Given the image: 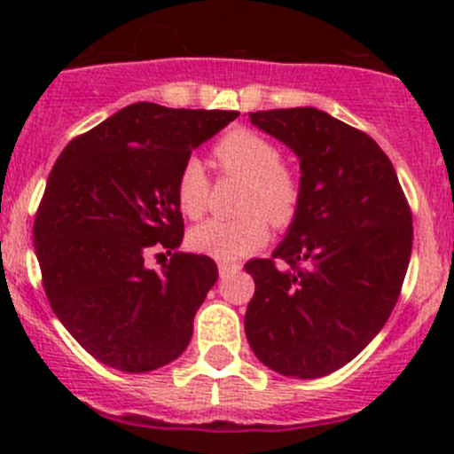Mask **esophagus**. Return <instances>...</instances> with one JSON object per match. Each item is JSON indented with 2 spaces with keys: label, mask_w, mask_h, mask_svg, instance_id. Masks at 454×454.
Returning <instances> with one entry per match:
<instances>
[{
  "label": "esophagus",
  "mask_w": 454,
  "mask_h": 454,
  "mask_svg": "<svg viewBox=\"0 0 454 454\" xmlns=\"http://www.w3.org/2000/svg\"><path fill=\"white\" fill-rule=\"evenodd\" d=\"M217 268H219V274H222V277H226V274H232V272H237V270H241V265L232 263V261H219Z\"/></svg>",
  "instance_id": "1"
}]
</instances>
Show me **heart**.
I'll return each mask as SVG.
<instances>
[{
  "instance_id": "1",
  "label": "heart",
  "mask_w": 454,
  "mask_h": 454,
  "mask_svg": "<svg viewBox=\"0 0 454 454\" xmlns=\"http://www.w3.org/2000/svg\"><path fill=\"white\" fill-rule=\"evenodd\" d=\"M215 162L223 173L246 180L237 219H208L191 231L195 253L222 261L241 259L268 241V223L290 226L301 206V182L281 164V151L263 136L248 129H232L215 145ZM210 182L198 158L184 160L176 177V200L191 219L204 215Z\"/></svg>"
}]
</instances>
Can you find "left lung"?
I'll list each match as a JSON object with an SVG mask.
<instances>
[{"label": "left lung", "mask_w": 454, "mask_h": 454, "mask_svg": "<svg viewBox=\"0 0 454 454\" xmlns=\"http://www.w3.org/2000/svg\"><path fill=\"white\" fill-rule=\"evenodd\" d=\"M250 122L296 153L301 206L272 259L246 263L254 278L246 338L277 373L323 378L351 363L395 308L413 248L409 201L378 142L327 112L270 109Z\"/></svg>", "instance_id": "left-lung-1"}]
</instances>
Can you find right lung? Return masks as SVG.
<instances>
[{"label":"right lung","mask_w":454,"mask_h":454,"mask_svg":"<svg viewBox=\"0 0 454 454\" xmlns=\"http://www.w3.org/2000/svg\"><path fill=\"white\" fill-rule=\"evenodd\" d=\"M239 112L134 103L63 149L35 217V253L57 318L98 363L146 373L180 358L217 281L210 256L176 253V177ZM155 245L174 253L145 268Z\"/></svg>","instance_id":"right-lung-1"}]
</instances>
